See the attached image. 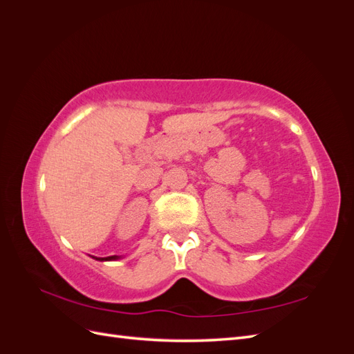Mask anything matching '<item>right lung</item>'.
Masks as SVG:
<instances>
[{"instance_id":"add662e5","label":"right lung","mask_w":354,"mask_h":354,"mask_svg":"<svg viewBox=\"0 0 354 354\" xmlns=\"http://www.w3.org/2000/svg\"><path fill=\"white\" fill-rule=\"evenodd\" d=\"M91 259L97 260V261H115V260H120L121 257L120 255H111V257H94V255H90Z\"/></svg>"}]
</instances>
